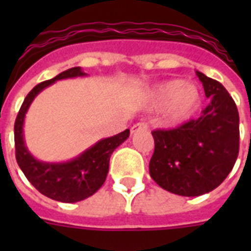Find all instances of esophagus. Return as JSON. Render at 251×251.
Wrapping results in <instances>:
<instances>
[{
  "label": "esophagus",
  "mask_w": 251,
  "mask_h": 251,
  "mask_svg": "<svg viewBox=\"0 0 251 251\" xmlns=\"http://www.w3.org/2000/svg\"><path fill=\"white\" fill-rule=\"evenodd\" d=\"M147 129V125H146L145 122H138V124H134L133 126H131V134L137 133V131H139V130H146Z\"/></svg>",
  "instance_id": "obj_1"
}]
</instances>
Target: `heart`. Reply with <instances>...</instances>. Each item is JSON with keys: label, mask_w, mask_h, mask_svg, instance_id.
Masks as SVG:
<instances>
[{"label": "heart", "mask_w": 251, "mask_h": 251, "mask_svg": "<svg viewBox=\"0 0 251 251\" xmlns=\"http://www.w3.org/2000/svg\"><path fill=\"white\" fill-rule=\"evenodd\" d=\"M151 101L155 105H166L161 112L165 124L175 125L189 120L201 104V90L193 82L179 79L165 80L151 91Z\"/></svg>", "instance_id": "obj_1"}]
</instances>
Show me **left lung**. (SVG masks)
I'll return each mask as SVG.
<instances>
[{
    "mask_svg": "<svg viewBox=\"0 0 251 251\" xmlns=\"http://www.w3.org/2000/svg\"><path fill=\"white\" fill-rule=\"evenodd\" d=\"M208 105L198 120L152 131L155 151L150 175L164 190L182 197L210 193L226 178L238 156L240 117L228 91L197 72Z\"/></svg>",
    "mask_w": 251,
    "mask_h": 251,
    "instance_id": "8db88e82",
    "label": "left lung"
}]
</instances>
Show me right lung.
Wrapping results in <instances>:
<instances>
[{
  "instance_id": "add662e5",
  "label": "right lung",
  "mask_w": 251,
  "mask_h": 251,
  "mask_svg": "<svg viewBox=\"0 0 251 251\" xmlns=\"http://www.w3.org/2000/svg\"><path fill=\"white\" fill-rule=\"evenodd\" d=\"M78 76H87L79 66L68 69L52 79L33 87L25 96L14 125L15 156L22 172L41 194L64 203L83 201L102 186L109 171L110 155L130 135V130L126 129L113 137L100 139L78 156L61 163L41 161L29 152L23 134L25 113L28 112L29 105L41 91L52 86L57 80Z\"/></svg>"
}]
</instances>
